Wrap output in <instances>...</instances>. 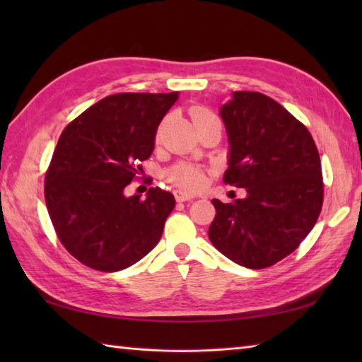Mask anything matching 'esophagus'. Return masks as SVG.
<instances>
[{
  "label": "esophagus",
  "instance_id": "1",
  "mask_svg": "<svg viewBox=\"0 0 362 362\" xmlns=\"http://www.w3.org/2000/svg\"><path fill=\"white\" fill-rule=\"evenodd\" d=\"M174 197H175L177 202H187V201H191V199H194L193 194H189V193H187V191H183V189H175L174 191Z\"/></svg>",
  "mask_w": 362,
  "mask_h": 362
}]
</instances>
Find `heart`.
Here are the masks:
<instances>
[{
	"label": "heart",
	"mask_w": 362,
	"mask_h": 362,
	"mask_svg": "<svg viewBox=\"0 0 362 362\" xmlns=\"http://www.w3.org/2000/svg\"><path fill=\"white\" fill-rule=\"evenodd\" d=\"M191 118H193V122L196 126L199 122L209 121L216 117H214L209 109H205V107H194V109H191ZM168 177L175 187L187 191L201 189L205 185V173L199 166L191 163L175 165L171 171L168 173Z\"/></svg>",
	"instance_id": "b5f03b06"
}]
</instances>
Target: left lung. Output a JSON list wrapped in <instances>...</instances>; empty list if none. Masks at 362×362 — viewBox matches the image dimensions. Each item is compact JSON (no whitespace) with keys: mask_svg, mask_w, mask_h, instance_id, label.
<instances>
[{"mask_svg":"<svg viewBox=\"0 0 362 362\" xmlns=\"http://www.w3.org/2000/svg\"><path fill=\"white\" fill-rule=\"evenodd\" d=\"M221 118L230 143L224 182L247 196L216 209L209 238L240 266L264 269L294 252L324 202L320 157L311 134L272 98L235 91Z\"/></svg>","mask_w":362,"mask_h":362,"instance_id":"1","label":"left lung"}]
</instances>
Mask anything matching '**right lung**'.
I'll return each mask as SVG.
<instances>
[{
	"label": "right lung",
	"mask_w": 362,
	"mask_h": 362,
	"mask_svg": "<svg viewBox=\"0 0 362 362\" xmlns=\"http://www.w3.org/2000/svg\"><path fill=\"white\" fill-rule=\"evenodd\" d=\"M179 93H118L91 105L60 135L45 201L64 247L82 264L117 272L156 247L175 201L169 191L124 194Z\"/></svg>",
	"instance_id": "obj_1"
}]
</instances>
